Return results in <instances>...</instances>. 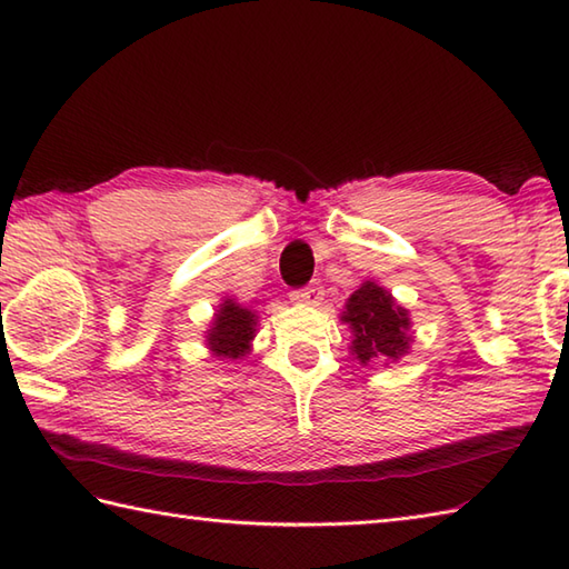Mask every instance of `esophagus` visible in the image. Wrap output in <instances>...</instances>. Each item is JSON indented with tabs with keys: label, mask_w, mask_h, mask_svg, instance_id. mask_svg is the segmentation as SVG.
<instances>
[{
	"label": "esophagus",
	"mask_w": 569,
	"mask_h": 569,
	"mask_svg": "<svg viewBox=\"0 0 569 569\" xmlns=\"http://www.w3.org/2000/svg\"><path fill=\"white\" fill-rule=\"evenodd\" d=\"M322 286L320 283H312L308 288H298V291L291 293V300L293 303H300V306H320L322 303Z\"/></svg>",
	"instance_id": "obj_1"
}]
</instances>
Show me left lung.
<instances>
[{
  "mask_svg": "<svg viewBox=\"0 0 569 569\" xmlns=\"http://www.w3.org/2000/svg\"><path fill=\"white\" fill-rule=\"evenodd\" d=\"M342 320L355 332L352 352L361 365L371 359H398L406 355L410 342L408 312L398 308L391 293L377 283L367 281L352 293Z\"/></svg>",
  "mask_w": 569,
  "mask_h": 569,
  "instance_id": "left-lung-1",
  "label": "left lung"
}]
</instances>
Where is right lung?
I'll return each instance as SVG.
<instances>
[{"mask_svg":"<svg viewBox=\"0 0 569 569\" xmlns=\"http://www.w3.org/2000/svg\"><path fill=\"white\" fill-rule=\"evenodd\" d=\"M212 325L214 328L208 335V342L217 357L239 359L249 352L253 325H257L251 310L232 303V300H224Z\"/></svg>","mask_w":569,"mask_h":569,"instance_id":"obj_1","label":"right lung"}]
</instances>
